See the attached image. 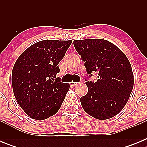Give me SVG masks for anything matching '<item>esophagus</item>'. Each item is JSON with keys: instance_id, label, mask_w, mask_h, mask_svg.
I'll use <instances>...</instances> for the list:
<instances>
[{"instance_id": "obj_1", "label": "esophagus", "mask_w": 147, "mask_h": 147, "mask_svg": "<svg viewBox=\"0 0 147 147\" xmlns=\"http://www.w3.org/2000/svg\"><path fill=\"white\" fill-rule=\"evenodd\" d=\"M78 84V82H71V86H74V87L75 85H76Z\"/></svg>"}]
</instances>
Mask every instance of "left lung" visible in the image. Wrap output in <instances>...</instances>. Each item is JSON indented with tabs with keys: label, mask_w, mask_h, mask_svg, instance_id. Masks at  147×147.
<instances>
[{
	"label": "left lung",
	"mask_w": 147,
	"mask_h": 147,
	"mask_svg": "<svg viewBox=\"0 0 147 147\" xmlns=\"http://www.w3.org/2000/svg\"><path fill=\"white\" fill-rule=\"evenodd\" d=\"M74 45L85 62L88 74H98L96 82H85L88 91L80 98L82 107L95 119H111L124 108L133 88L129 59L116 45L103 39L75 40Z\"/></svg>",
	"instance_id": "left-lung-1"
}]
</instances>
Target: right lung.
<instances>
[{"instance_id":"right-lung-1","label":"right lung","mask_w":147,"mask_h":147,"mask_svg":"<svg viewBox=\"0 0 147 147\" xmlns=\"http://www.w3.org/2000/svg\"><path fill=\"white\" fill-rule=\"evenodd\" d=\"M71 40H45L20 55L11 73L13 93L18 105L32 119L42 121L56 114L70 88L56 75Z\"/></svg>"}]
</instances>
